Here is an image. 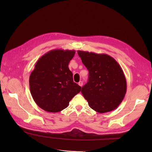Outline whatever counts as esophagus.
I'll list each match as a JSON object with an SVG mask.
<instances>
[{
    "mask_svg": "<svg viewBox=\"0 0 152 152\" xmlns=\"http://www.w3.org/2000/svg\"><path fill=\"white\" fill-rule=\"evenodd\" d=\"M78 84H79L80 87H82V86H83V82H82V81H80Z\"/></svg>",
    "mask_w": 152,
    "mask_h": 152,
    "instance_id": "34e87169",
    "label": "esophagus"
}]
</instances>
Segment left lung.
Instances as JSON below:
<instances>
[{
	"label": "left lung",
	"instance_id": "obj_1",
	"mask_svg": "<svg viewBox=\"0 0 152 152\" xmlns=\"http://www.w3.org/2000/svg\"><path fill=\"white\" fill-rule=\"evenodd\" d=\"M89 71V80L81 93L89 107L98 113L115 110L121 103L127 90L126 77L117 61L108 54L78 50Z\"/></svg>",
	"mask_w": 152,
	"mask_h": 152
}]
</instances>
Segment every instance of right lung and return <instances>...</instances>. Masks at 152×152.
Returning a JSON list of instances; mask_svg holds the SVG:
<instances>
[{
    "label": "right lung",
    "mask_w": 152,
    "mask_h": 152,
    "mask_svg": "<svg viewBox=\"0 0 152 152\" xmlns=\"http://www.w3.org/2000/svg\"><path fill=\"white\" fill-rule=\"evenodd\" d=\"M75 54L74 50L54 49L37 61L30 76V89L34 102L45 111H61L80 91L68 68Z\"/></svg>",
    "instance_id": "obj_1"
}]
</instances>
